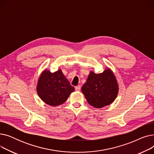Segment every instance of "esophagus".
Segmentation results:
<instances>
[{"label":"esophagus","mask_w":154,"mask_h":154,"mask_svg":"<svg viewBox=\"0 0 154 154\" xmlns=\"http://www.w3.org/2000/svg\"><path fill=\"white\" fill-rule=\"evenodd\" d=\"M75 91H80V88H81V87H80V85H77L75 87Z\"/></svg>","instance_id":"1"}]
</instances>
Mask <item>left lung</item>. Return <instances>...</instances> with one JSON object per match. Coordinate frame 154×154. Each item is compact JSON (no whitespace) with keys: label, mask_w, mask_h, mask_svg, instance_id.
<instances>
[{"label":"left lung","mask_w":154,"mask_h":154,"mask_svg":"<svg viewBox=\"0 0 154 154\" xmlns=\"http://www.w3.org/2000/svg\"><path fill=\"white\" fill-rule=\"evenodd\" d=\"M82 92L87 101L95 108H102L114 102L119 93V84L112 70L107 67L100 74L91 71Z\"/></svg>","instance_id":"obj_1"}]
</instances>
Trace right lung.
Instances as JSON below:
<instances>
[{
    "instance_id": "add662e5",
    "label": "right lung",
    "mask_w": 154,
    "mask_h": 154,
    "mask_svg": "<svg viewBox=\"0 0 154 154\" xmlns=\"http://www.w3.org/2000/svg\"><path fill=\"white\" fill-rule=\"evenodd\" d=\"M36 89L44 102L55 107L66 102L75 88L70 84L61 69L52 73L45 69L38 79Z\"/></svg>"
}]
</instances>
